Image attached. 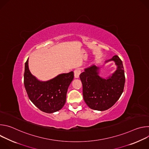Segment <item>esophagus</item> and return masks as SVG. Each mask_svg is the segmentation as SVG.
Masks as SVG:
<instances>
[{"instance_id":"obj_1","label":"esophagus","mask_w":149,"mask_h":149,"mask_svg":"<svg viewBox=\"0 0 149 149\" xmlns=\"http://www.w3.org/2000/svg\"><path fill=\"white\" fill-rule=\"evenodd\" d=\"M81 74V70L79 69H77L74 71V77L75 78H78L79 77V75Z\"/></svg>"}]
</instances>
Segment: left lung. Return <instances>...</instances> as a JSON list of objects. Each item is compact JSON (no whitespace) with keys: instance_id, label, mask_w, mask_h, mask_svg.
I'll return each mask as SVG.
<instances>
[{"instance_id":"left-lung-1","label":"left lung","mask_w":149,"mask_h":149,"mask_svg":"<svg viewBox=\"0 0 149 149\" xmlns=\"http://www.w3.org/2000/svg\"><path fill=\"white\" fill-rule=\"evenodd\" d=\"M110 61L115 62L117 69L107 78L100 76L101 67L95 65L85 68L79 75L84 101L93 110H108L117 101L123 92L125 75L123 62L117 55L105 61L104 64Z\"/></svg>"}]
</instances>
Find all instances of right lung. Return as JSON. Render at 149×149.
Returning a JSON list of instances; mask_svg holds the SVG:
<instances>
[{
	"instance_id": "obj_1",
	"label": "right lung",
	"mask_w": 149,
	"mask_h": 149,
	"mask_svg": "<svg viewBox=\"0 0 149 149\" xmlns=\"http://www.w3.org/2000/svg\"><path fill=\"white\" fill-rule=\"evenodd\" d=\"M74 79V72L59 74L46 81H40L29 71L25 62L24 86L30 100L42 111L53 113L65 105L68 88Z\"/></svg>"
}]
</instances>
